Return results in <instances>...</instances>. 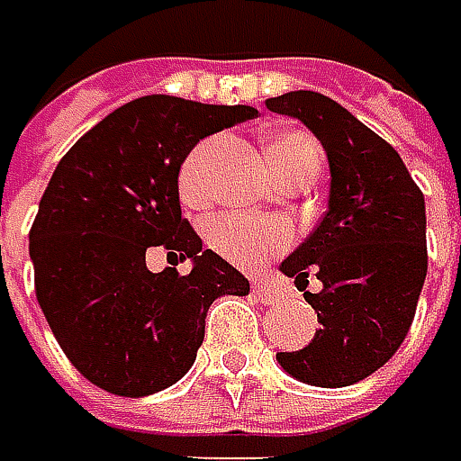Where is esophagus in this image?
Returning <instances> with one entry per match:
<instances>
[{"mask_svg": "<svg viewBox=\"0 0 461 461\" xmlns=\"http://www.w3.org/2000/svg\"><path fill=\"white\" fill-rule=\"evenodd\" d=\"M254 295H257V301L265 303V306H277V303H283V298H285L283 290L269 285V283H254Z\"/></svg>", "mask_w": 461, "mask_h": 461, "instance_id": "34e87169", "label": "esophagus"}]
</instances>
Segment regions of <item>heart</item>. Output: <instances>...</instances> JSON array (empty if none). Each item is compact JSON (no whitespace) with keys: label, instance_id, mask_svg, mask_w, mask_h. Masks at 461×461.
<instances>
[{"label":"heart","instance_id":"b5f03b06","mask_svg":"<svg viewBox=\"0 0 461 461\" xmlns=\"http://www.w3.org/2000/svg\"><path fill=\"white\" fill-rule=\"evenodd\" d=\"M212 140L199 142L194 150L186 155L178 186L186 202H199L204 196L202 186V166L210 150ZM267 155H269V171L275 178L283 176H311L321 163L319 142L298 129H275L267 137ZM207 243L225 257L228 262L239 267H259L267 257L280 254L293 241V230L283 220L251 218V215H218L204 228Z\"/></svg>","mask_w":461,"mask_h":461}]
</instances>
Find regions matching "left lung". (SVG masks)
I'll return each instance as SVG.
<instances>
[{"label": "left lung", "mask_w": 461, "mask_h": 461, "mask_svg": "<svg viewBox=\"0 0 461 461\" xmlns=\"http://www.w3.org/2000/svg\"><path fill=\"white\" fill-rule=\"evenodd\" d=\"M267 108L303 122L330 160V207L280 269L303 293L321 330L277 363L311 386H350L400 350L426 283V199L400 152L376 131L311 90L269 98ZM303 290V289H301Z\"/></svg>", "instance_id": "8db88e82"}]
</instances>
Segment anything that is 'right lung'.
<instances>
[{
  "mask_svg": "<svg viewBox=\"0 0 461 461\" xmlns=\"http://www.w3.org/2000/svg\"><path fill=\"white\" fill-rule=\"evenodd\" d=\"M251 105L145 95L116 108L59 160L31 228L35 298L64 356L119 397H148L181 379L220 295L249 280L181 218L178 171L199 140L254 119ZM160 245L193 272L150 273Z\"/></svg>",
  "mask_w": 461,
  "mask_h": 461,
  "instance_id": "obj_1",
  "label": "right lung"
}]
</instances>
